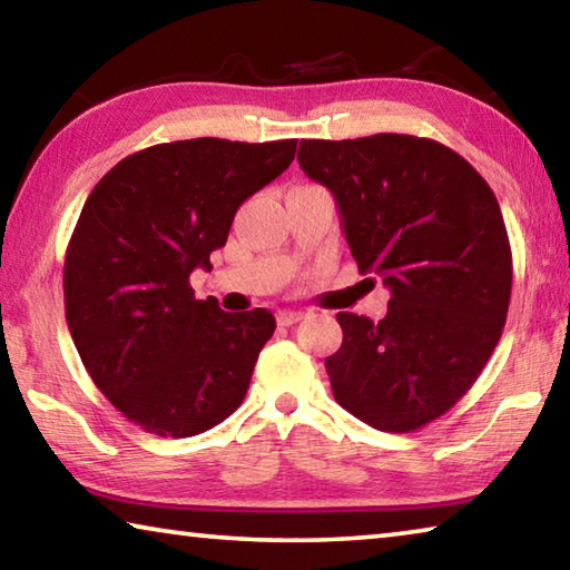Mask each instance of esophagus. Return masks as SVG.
Returning a JSON list of instances; mask_svg holds the SVG:
<instances>
[{
  "label": "esophagus",
  "instance_id": "34e87169",
  "mask_svg": "<svg viewBox=\"0 0 570 570\" xmlns=\"http://www.w3.org/2000/svg\"><path fill=\"white\" fill-rule=\"evenodd\" d=\"M304 316H306L304 312H292V308H284V312L276 314V322L282 324V326H292V324H296V322H302Z\"/></svg>",
  "mask_w": 570,
  "mask_h": 570
}]
</instances>
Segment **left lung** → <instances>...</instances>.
<instances>
[{
    "mask_svg": "<svg viewBox=\"0 0 570 570\" xmlns=\"http://www.w3.org/2000/svg\"><path fill=\"white\" fill-rule=\"evenodd\" d=\"M296 158L332 190L360 272L392 294L380 322L336 314L334 397L374 430H417L475 384L503 334L513 256L495 193L455 150L414 135L302 140Z\"/></svg>",
    "mask_w": 570,
    "mask_h": 570,
    "instance_id": "obj_1",
    "label": "left lung"
}]
</instances>
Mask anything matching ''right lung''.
<instances>
[{
    "label": "right lung",
    "mask_w": 570,
    "mask_h": 570,
    "mask_svg": "<svg viewBox=\"0 0 570 570\" xmlns=\"http://www.w3.org/2000/svg\"><path fill=\"white\" fill-rule=\"evenodd\" d=\"M296 140L160 142L102 176L65 256V314L85 370L125 417L193 438L246 397L276 320L196 298V268L226 244L238 206L292 166Z\"/></svg>",
    "instance_id": "1"
}]
</instances>
